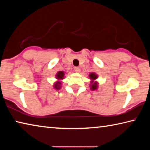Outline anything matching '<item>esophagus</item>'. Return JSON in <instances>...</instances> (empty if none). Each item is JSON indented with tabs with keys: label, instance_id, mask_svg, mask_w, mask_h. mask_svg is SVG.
I'll return each instance as SVG.
<instances>
[{
	"label": "esophagus",
	"instance_id": "34e87169",
	"mask_svg": "<svg viewBox=\"0 0 150 150\" xmlns=\"http://www.w3.org/2000/svg\"><path fill=\"white\" fill-rule=\"evenodd\" d=\"M74 71H75V72H77V73L80 72V68L79 67H74Z\"/></svg>",
	"mask_w": 150,
	"mask_h": 150
}]
</instances>
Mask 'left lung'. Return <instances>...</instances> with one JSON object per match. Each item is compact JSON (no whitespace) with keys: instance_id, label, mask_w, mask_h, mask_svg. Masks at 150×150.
Returning a JSON list of instances; mask_svg holds the SVG:
<instances>
[{"instance_id":"1","label":"left lung","mask_w":150,"mask_h":150,"mask_svg":"<svg viewBox=\"0 0 150 150\" xmlns=\"http://www.w3.org/2000/svg\"><path fill=\"white\" fill-rule=\"evenodd\" d=\"M89 77L91 78V79L95 80V79H96V78H97V75L95 74V73H92L89 75ZM91 83H92V85H91V90H96V88H97V83H96V82H94L93 81H91Z\"/></svg>"}]
</instances>
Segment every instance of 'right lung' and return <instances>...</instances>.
<instances>
[{"mask_svg": "<svg viewBox=\"0 0 150 150\" xmlns=\"http://www.w3.org/2000/svg\"><path fill=\"white\" fill-rule=\"evenodd\" d=\"M63 77H64V73H63V71H59L57 73L56 77H57V79H63ZM60 85H61L60 82H57L54 85V88H56V89H59Z\"/></svg>", "mask_w": 150, "mask_h": 150, "instance_id": "obj_1", "label": "right lung"}]
</instances>
